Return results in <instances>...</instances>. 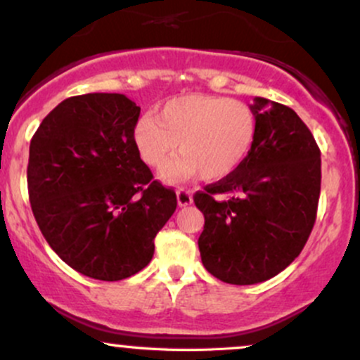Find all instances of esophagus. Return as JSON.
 Masks as SVG:
<instances>
[{"instance_id": "esophagus-1", "label": "esophagus", "mask_w": 360, "mask_h": 360, "mask_svg": "<svg viewBox=\"0 0 360 360\" xmlns=\"http://www.w3.org/2000/svg\"><path fill=\"white\" fill-rule=\"evenodd\" d=\"M176 196H177V205H179V207H189V205L193 203V195L191 191H188V189L179 188L176 191Z\"/></svg>"}]
</instances>
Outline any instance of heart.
<instances>
[{"label": "heart", "mask_w": 360, "mask_h": 360, "mask_svg": "<svg viewBox=\"0 0 360 360\" xmlns=\"http://www.w3.org/2000/svg\"><path fill=\"white\" fill-rule=\"evenodd\" d=\"M256 136L258 116L250 104L203 94L171 98L157 117L141 116L133 131L138 153L150 167H160L179 145L181 155L160 171L167 183L231 176L248 159Z\"/></svg>", "instance_id": "1"}]
</instances>
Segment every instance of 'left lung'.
<instances>
[{
	"instance_id": "8db88e82",
	"label": "left lung",
	"mask_w": 360,
	"mask_h": 360,
	"mask_svg": "<svg viewBox=\"0 0 360 360\" xmlns=\"http://www.w3.org/2000/svg\"><path fill=\"white\" fill-rule=\"evenodd\" d=\"M258 136L238 171L193 198L205 215L203 266L225 283L252 285L278 275L309 238L321 189V153L287 105L255 97Z\"/></svg>"
}]
</instances>
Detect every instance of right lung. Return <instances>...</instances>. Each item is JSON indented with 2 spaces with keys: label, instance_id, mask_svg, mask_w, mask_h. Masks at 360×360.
Listing matches in <instances>:
<instances>
[{
  "label": "right lung",
  "instance_id": "obj_1",
  "mask_svg": "<svg viewBox=\"0 0 360 360\" xmlns=\"http://www.w3.org/2000/svg\"><path fill=\"white\" fill-rule=\"evenodd\" d=\"M140 108L122 94L58 104L30 141L27 184L49 246L78 274L128 278L150 263L157 232L176 210L135 147Z\"/></svg>",
  "mask_w": 360,
  "mask_h": 360
}]
</instances>
